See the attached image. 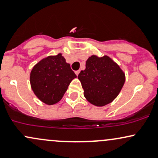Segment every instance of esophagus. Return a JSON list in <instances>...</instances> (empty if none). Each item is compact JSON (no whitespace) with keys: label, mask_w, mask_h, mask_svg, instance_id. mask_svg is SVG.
<instances>
[{"label":"esophagus","mask_w":158,"mask_h":158,"mask_svg":"<svg viewBox=\"0 0 158 158\" xmlns=\"http://www.w3.org/2000/svg\"><path fill=\"white\" fill-rule=\"evenodd\" d=\"M79 72H80V71H79V70H77V71H75V73H76V75H77V76L79 75Z\"/></svg>","instance_id":"34e87169"}]
</instances>
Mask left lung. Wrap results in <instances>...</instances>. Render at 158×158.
Instances as JSON below:
<instances>
[{"instance_id": "1", "label": "left lung", "mask_w": 158, "mask_h": 158, "mask_svg": "<svg viewBox=\"0 0 158 158\" xmlns=\"http://www.w3.org/2000/svg\"><path fill=\"white\" fill-rule=\"evenodd\" d=\"M84 96L92 105L102 107L113 102L123 88L126 76L108 56L93 55L88 59L85 70L78 76Z\"/></svg>"}]
</instances>
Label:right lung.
I'll list each match as a JSON object with an SVG mask.
<instances>
[{
  "label": "right lung",
  "instance_id": "add662e5",
  "mask_svg": "<svg viewBox=\"0 0 158 158\" xmlns=\"http://www.w3.org/2000/svg\"><path fill=\"white\" fill-rule=\"evenodd\" d=\"M77 75L70 68V64L59 53L49 56L33 67L30 73L31 88L42 102L54 105L62 99L63 96Z\"/></svg>",
  "mask_w": 158,
  "mask_h": 158
}]
</instances>
